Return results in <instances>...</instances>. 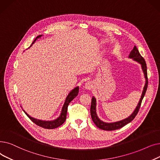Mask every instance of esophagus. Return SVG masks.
Listing matches in <instances>:
<instances>
[{"instance_id": "1", "label": "esophagus", "mask_w": 160, "mask_h": 160, "mask_svg": "<svg viewBox=\"0 0 160 160\" xmlns=\"http://www.w3.org/2000/svg\"><path fill=\"white\" fill-rule=\"evenodd\" d=\"M85 88L86 89H87V90L92 89V88H93V84H92V82H90V81L86 82L85 85Z\"/></svg>"}]
</instances>
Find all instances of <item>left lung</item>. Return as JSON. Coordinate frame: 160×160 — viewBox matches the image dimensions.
<instances>
[{"label":"left lung","instance_id":"left-lung-1","mask_svg":"<svg viewBox=\"0 0 160 160\" xmlns=\"http://www.w3.org/2000/svg\"><path fill=\"white\" fill-rule=\"evenodd\" d=\"M129 58H132L134 60H135V61L138 62L139 64H141L142 70L144 75V78H145L146 82H145V85H144V87L143 88V91H142L141 99H140L139 103H138V106L136 107L135 111L133 112V113L130 117H128V118H126L122 120L116 122L107 123V122H104L102 121L100 118L98 117L97 114H96V98L94 96H92V102H91V106H90L91 117H92V121L94 122V123L96 124V126L100 129H102V130H107V131H111V130H118V129L122 128L127 124L130 123V122H132L134 119L135 116L138 115V113L139 111L142 100L144 96V94H145V93H146V91H147V87H148V77H147V64L145 62V60H144V58L141 55V54L139 52V50L138 49V48H137L135 45L134 46L133 50L131 51L130 55H129Z\"/></svg>","mask_w":160,"mask_h":160}]
</instances>
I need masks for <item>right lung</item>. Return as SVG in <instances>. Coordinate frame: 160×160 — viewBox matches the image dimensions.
Segmentation results:
<instances>
[{
  "label": "right lung",
  "mask_w": 160,
  "mask_h": 160,
  "mask_svg": "<svg viewBox=\"0 0 160 160\" xmlns=\"http://www.w3.org/2000/svg\"><path fill=\"white\" fill-rule=\"evenodd\" d=\"M41 36H42V35H39L38 36H37L32 44H33L34 43V42L37 40V38H40ZM78 93H79V87H75L74 89H73L71 92L68 94V96L66 98V100H65L64 104L62 107L61 113H60V115L59 116L58 118H57V119H55L54 120L44 121V120H38V119H36V118H32L30 116H29L25 111H24V112L27 115V117L30 120H31L34 124H36L38 126H39L40 127L45 128V129H54V128H58L60 126H61L65 122L66 118L68 105H69V103L73 100V99L78 95Z\"/></svg>",
  "instance_id": "right-lung-1"
}]
</instances>
